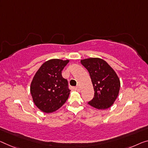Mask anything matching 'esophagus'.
<instances>
[{
    "label": "esophagus",
    "mask_w": 148,
    "mask_h": 148,
    "mask_svg": "<svg viewBox=\"0 0 148 148\" xmlns=\"http://www.w3.org/2000/svg\"><path fill=\"white\" fill-rule=\"evenodd\" d=\"M75 89L77 90V91H80L81 90V88H80V87H79V86L78 85V86H77V87H75Z\"/></svg>",
    "instance_id": "esophagus-1"
}]
</instances>
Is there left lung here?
<instances>
[{"mask_svg":"<svg viewBox=\"0 0 148 148\" xmlns=\"http://www.w3.org/2000/svg\"><path fill=\"white\" fill-rule=\"evenodd\" d=\"M81 63L89 73L94 88V97L88 104L100 110L110 107L119 95L120 87L116 73L102 59H85Z\"/></svg>","mask_w":148,"mask_h":148,"instance_id":"8db88e82","label":"left lung"}]
</instances>
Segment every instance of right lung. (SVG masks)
Returning <instances> with one entry per match:
<instances>
[{"label":"right lung","instance_id":"1","mask_svg":"<svg viewBox=\"0 0 148 148\" xmlns=\"http://www.w3.org/2000/svg\"><path fill=\"white\" fill-rule=\"evenodd\" d=\"M69 60L53 59L43 63L31 83L30 92L36 106L43 112H53L63 106L70 89L61 71Z\"/></svg>","mask_w":148,"mask_h":148}]
</instances>
